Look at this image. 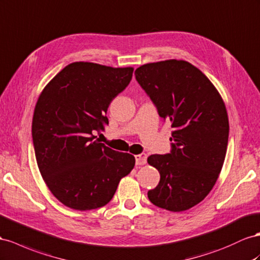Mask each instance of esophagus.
<instances>
[{"instance_id":"1","label":"esophagus","mask_w":260,"mask_h":260,"mask_svg":"<svg viewBox=\"0 0 260 260\" xmlns=\"http://www.w3.org/2000/svg\"><path fill=\"white\" fill-rule=\"evenodd\" d=\"M136 157V163L138 165H144L146 163V158L147 155L145 153H141V154H138V155L135 156Z\"/></svg>"}]
</instances>
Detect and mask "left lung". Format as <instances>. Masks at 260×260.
Returning <instances> with one entry per match:
<instances>
[{
  "mask_svg": "<svg viewBox=\"0 0 260 260\" xmlns=\"http://www.w3.org/2000/svg\"><path fill=\"white\" fill-rule=\"evenodd\" d=\"M135 75L159 117L174 128L171 152L147 157L160 175L147 197L168 211H185L207 197L222 170L230 129L225 105L207 76L187 61L147 63Z\"/></svg>",
  "mask_w": 260,
  "mask_h": 260,
  "instance_id": "obj_1",
  "label": "left lung"
}]
</instances>
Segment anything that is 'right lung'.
I'll list each match as a JSON object with an SVG mask.
<instances>
[{
	"label": "right lung",
	"instance_id": "obj_1",
	"mask_svg": "<svg viewBox=\"0 0 260 260\" xmlns=\"http://www.w3.org/2000/svg\"><path fill=\"white\" fill-rule=\"evenodd\" d=\"M132 73L133 68L74 62L38 98L31 125L35 155L48 188L69 208L86 211L107 205L135 167V156L111 150L94 136L108 124L109 105Z\"/></svg>",
	"mask_w": 260,
	"mask_h": 260
}]
</instances>
